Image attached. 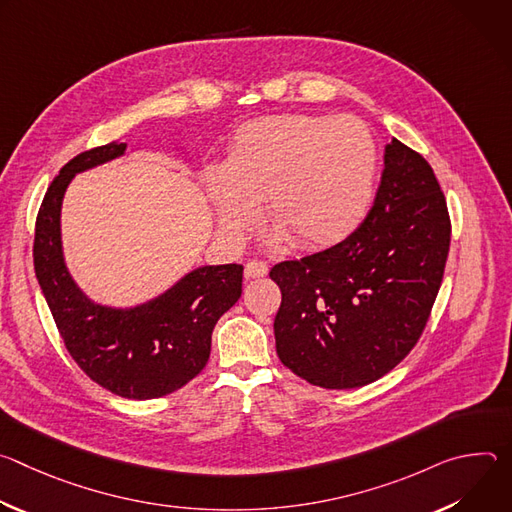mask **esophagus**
I'll use <instances>...</instances> for the list:
<instances>
[{
    "mask_svg": "<svg viewBox=\"0 0 512 512\" xmlns=\"http://www.w3.org/2000/svg\"><path fill=\"white\" fill-rule=\"evenodd\" d=\"M267 271H269L267 263H263V261H259V259H253V261H249V263L245 265V277H247V279L265 277Z\"/></svg>",
    "mask_w": 512,
    "mask_h": 512,
    "instance_id": "34e87169",
    "label": "esophagus"
}]
</instances>
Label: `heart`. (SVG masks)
<instances>
[{"mask_svg":"<svg viewBox=\"0 0 512 512\" xmlns=\"http://www.w3.org/2000/svg\"><path fill=\"white\" fill-rule=\"evenodd\" d=\"M377 166L375 137L360 119L279 115L243 125L225 168L210 166L204 184L229 239L239 241L255 227L263 200L275 241L324 249L367 218Z\"/></svg>","mask_w":512,"mask_h":512,"instance_id":"1","label":"heart"}]
</instances>
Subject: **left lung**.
Here are the masks:
<instances>
[{"label":"left lung","mask_w":512,"mask_h":512,"mask_svg":"<svg viewBox=\"0 0 512 512\" xmlns=\"http://www.w3.org/2000/svg\"><path fill=\"white\" fill-rule=\"evenodd\" d=\"M452 223L427 160L393 139L375 202L338 245L281 261L275 346L285 367L324 389H356L413 350L440 291Z\"/></svg>","instance_id":"left-lung-1"}]
</instances>
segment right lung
Instances as JSON below:
<instances>
[{"instance_id": "right-lung-1", "label": "right lung", "mask_w": 512, "mask_h": 512, "mask_svg": "<svg viewBox=\"0 0 512 512\" xmlns=\"http://www.w3.org/2000/svg\"><path fill=\"white\" fill-rule=\"evenodd\" d=\"M125 143H105L62 166L36 216L34 269L58 334L79 369L125 399H158L182 389L208 362L212 330L243 291V265L200 267L158 300L111 310L89 302L70 279L60 249V204L77 172L109 162Z\"/></svg>"}]
</instances>
